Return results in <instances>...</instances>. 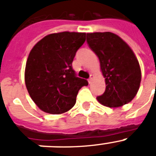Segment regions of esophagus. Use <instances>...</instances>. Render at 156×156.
I'll return each mask as SVG.
<instances>
[{
	"mask_svg": "<svg viewBox=\"0 0 156 156\" xmlns=\"http://www.w3.org/2000/svg\"><path fill=\"white\" fill-rule=\"evenodd\" d=\"M92 78H93V75H90V78H89V79L88 80V83H89V84H91V80H92Z\"/></svg>",
	"mask_w": 156,
	"mask_h": 156,
	"instance_id": "obj_1",
	"label": "esophagus"
}]
</instances>
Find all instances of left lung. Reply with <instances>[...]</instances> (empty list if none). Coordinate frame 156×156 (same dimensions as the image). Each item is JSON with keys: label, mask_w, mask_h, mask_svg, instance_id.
<instances>
[{"label": "left lung", "mask_w": 156, "mask_h": 156, "mask_svg": "<svg viewBox=\"0 0 156 156\" xmlns=\"http://www.w3.org/2000/svg\"><path fill=\"white\" fill-rule=\"evenodd\" d=\"M87 42L98 57L105 80V91L97 100L109 108L130 102L139 91L142 78L139 61L131 48L112 32L88 33Z\"/></svg>", "instance_id": "8db88e82"}]
</instances>
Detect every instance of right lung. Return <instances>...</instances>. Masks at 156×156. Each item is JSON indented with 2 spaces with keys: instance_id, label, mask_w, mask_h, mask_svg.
I'll use <instances>...</instances> for the list:
<instances>
[{
  "instance_id": "1",
  "label": "right lung",
  "mask_w": 156,
  "mask_h": 156,
  "mask_svg": "<svg viewBox=\"0 0 156 156\" xmlns=\"http://www.w3.org/2000/svg\"><path fill=\"white\" fill-rule=\"evenodd\" d=\"M85 33L51 34L30 51L25 67L27 91L37 107L49 114L66 112L75 105L78 91L88 85L76 76L72 62L85 41Z\"/></svg>"
}]
</instances>
